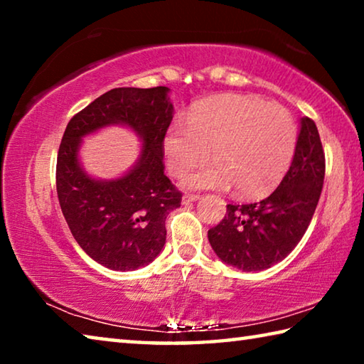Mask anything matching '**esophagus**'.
Returning a JSON list of instances; mask_svg holds the SVG:
<instances>
[{"label":"esophagus","mask_w":364,"mask_h":364,"mask_svg":"<svg viewBox=\"0 0 364 364\" xmlns=\"http://www.w3.org/2000/svg\"><path fill=\"white\" fill-rule=\"evenodd\" d=\"M199 194H193V193H184V196H183V199H181V202L184 205H188V204H191V202H196L197 199H199Z\"/></svg>","instance_id":"esophagus-1"}]
</instances>
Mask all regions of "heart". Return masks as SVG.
I'll use <instances>...</instances> for the list:
<instances>
[{"instance_id":"heart-1","label":"heart","mask_w":364,"mask_h":364,"mask_svg":"<svg viewBox=\"0 0 364 364\" xmlns=\"http://www.w3.org/2000/svg\"><path fill=\"white\" fill-rule=\"evenodd\" d=\"M297 125L278 104L258 97L218 95L197 102L186 125L173 123L164 138L168 170L180 176L208 156L184 178L191 189H230L242 197H260L278 186L292 164Z\"/></svg>"}]
</instances>
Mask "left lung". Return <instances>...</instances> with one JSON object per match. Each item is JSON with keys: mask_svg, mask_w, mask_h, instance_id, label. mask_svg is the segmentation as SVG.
Listing matches in <instances>:
<instances>
[{"mask_svg": "<svg viewBox=\"0 0 364 364\" xmlns=\"http://www.w3.org/2000/svg\"><path fill=\"white\" fill-rule=\"evenodd\" d=\"M326 159L315 122H300L297 147L279 186L254 204H228L208 242L221 262L262 271L291 254L304 237L321 196Z\"/></svg>", "mask_w": 364, "mask_h": 364, "instance_id": "obj_1", "label": "left lung"}]
</instances>
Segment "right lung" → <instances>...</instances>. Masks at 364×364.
Instances as JSON below:
<instances>
[{"mask_svg": "<svg viewBox=\"0 0 364 364\" xmlns=\"http://www.w3.org/2000/svg\"><path fill=\"white\" fill-rule=\"evenodd\" d=\"M171 119L168 88L156 86L110 90L67 123L56 165L60 210L80 247L109 269H138L164 249L165 220L181 205V193L164 173V138ZM109 124L130 126L144 147L127 176L95 181L79 167V143Z\"/></svg>", "mask_w": 364, "mask_h": 364, "instance_id": "1", "label": "right lung"}]
</instances>
